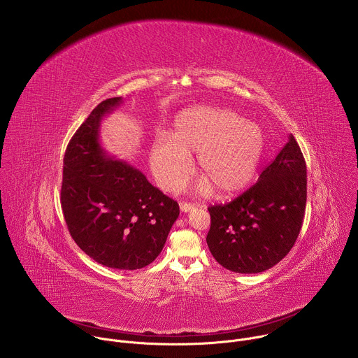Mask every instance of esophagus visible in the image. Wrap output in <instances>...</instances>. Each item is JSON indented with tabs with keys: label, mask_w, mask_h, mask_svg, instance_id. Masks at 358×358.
<instances>
[{
	"label": "esophagus",
	"mask_w": 358,
	"mask_h": 358,
	"mask_svg": "<svg viewBox=\"0 0 358 358\" xmlns=\"http://www.w3.org/2000/svg\"><path fill=\"white\" fill-rule=\"evenodd\" d=\"M180 210L181 213H189L194 210V203L191 202H180Z\"/></svg>",
	"instance_id": "1"
}]
</instances>
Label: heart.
I'll use <instances>...</instances> for the list:
<instances>
[{
  "mask_svg": "<svg viewBox=\"0 0 358 358\" xmlns=\"http://www.w3.org/2000/svg\"><path fill=\"white\" fill-rule=\"evenodd\" d=\"M264 151V134L231 110L195 108L180 115L170 136H157L150 166L163 188H176L191 171L189 156L202 176L194 189L220 196L241 191L250 181Z\"/></svg>",
  "mask_w": 358,
  "mask_h": 358,
  "instance_id": "b5f03b06",
  "label": "heart"
}]
</instances>
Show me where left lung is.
<instances>
[{"label": "left lung", "instance_id": "1", "mask_svg": "<svg viewBox=\"0 0 358 358\" xmlns=\"http://www.w3.org/2000/svg\"><path fill=\"white\" fill-rule=\"evenodd\" d=\"M306 196V162L290 134L257 184L208 208L207 243L215 261L236 273H259L279 264L301 229Z\"/></svg>", "mask_w": 358, "mask_h": 358}]
</instances>
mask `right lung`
I'll list each match as a JSON object with an SVG mask.
<instances>
[{"label":"right lung","instance_id":"obj_1","mask_svg":"<svg viewBox=\"0 0 358 358\" xmlns=\"http://www.w3.org/2000/svg\"><path fill=\"white\" fill-rule=\"evenodd\" d=\"M122 101H101L71 138L61 203L68 229L87 257L112 269L134 271L159 257L180 207L141 171L101 147V120Z\"/></svg>","mask_w":358,"mask_h":358}]
</instances>
